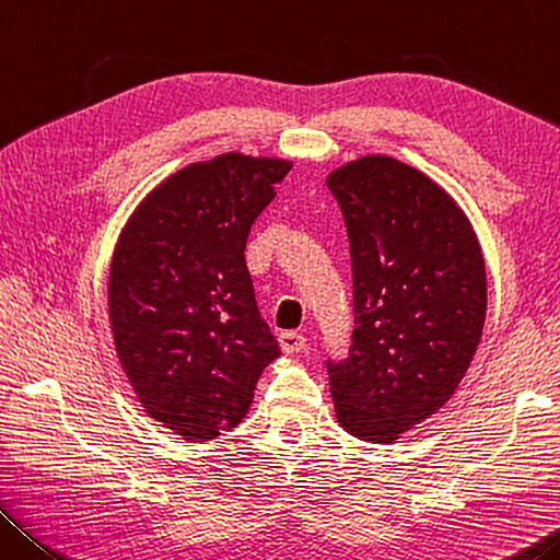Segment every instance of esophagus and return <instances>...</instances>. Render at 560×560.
Instances as JSON below:
<instances>
[{"label": "esophagus", "mask_w": 560, "mask_h": 560, "mask_svg": "<svg viewBox=\"0 0 560 560\" xmlns=\"http://www.w3.org/2000/svg\"><path fill=\"white\" fill-rule=\"evenodd\" d=\"M280 350L285 354H292V352H300L302 347H305V335L302 332H295V329H288V332H280Z\"/></svg>", "instance_id": "34e87169"}]
</instances>
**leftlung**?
I'll return each mask as SVG.
<instances>
[{"label": "left lung", "instance_id": "left-lung-1", "mask_svg": "<svg viewBox=\"0 0 560 560\" xmlns=\"http://www.w3.org/2000/svg\"><path fill=\"white\" fill-rule=\"evenodd\" d=\"M352 255L350 357L327 362L347 434L392 444L459 387L487 319V268L459 203L392 155L327 176Z\"/></svg>", "mask_w": 560, "mask_h": 560}]
</instances>
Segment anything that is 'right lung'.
<instances>
[{"instance_id":"1","label":"right lung","mask_w":560,"mask_h":560,"mask_svg":"<svg viewBox=\"0 0 560 560\" xmlns=\"http://www.w3.org/2000/svg\"><path fill=\"white\" fill-rule=\"evenodd\" d=\"M292 161L220 153L171 173L126 220L108 270V319L145 415L208 442L247 415L280 357L245 265L250 228Z\"/></svg>"}]
</instances>
